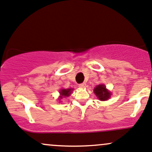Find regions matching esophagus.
I'll return each mask as SVG.
<instances>
[{
  "mask_svg": "<svg viewBox=\"0 0 152 152\" xmlns=\"http://www.w3.org/2000/svg\"><path fill=\"white\" fill-rule=\"evenodd\" d=\"M86 86V83H80V84H79V87L82 88H85Z\"/></svg>",
  "mask_w": 152,
  "mask_h": 152,
  "instance_id": "esophagus-1",
  "label": "esophagus"
}]
</instances>
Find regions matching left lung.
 Instances as JSON below:
<instances>
[{
  "label": "left lung",
  "mask_w": 152,
  "mask_h": 152,
  "mask_svg": "<svg viewBox=\"0 0 152 152\" xmlns=\"http://www.w3.org/2000/svg\"><path fill=\"white\" fill-rule=\"evenodd\" d=\"M94 93L101 101H106L110 97V93L106 89L104 85H99L94 88Z\"/></svg>",
  "instance_id": "8db88e82"
}]
</instances>
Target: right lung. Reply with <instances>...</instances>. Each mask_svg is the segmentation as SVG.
<instances>
[{
	"instance_id": "obj_1",
	"label": "right lung",
	"mask_w": 152,
	"mask_h": 152,
	"mask_svg": "<svg viewBox=\"0 0 152 152\" xmlns=\"http://www.w3.org/2000/svg\"><path fill=\"white\" fill-rule=\"evenodd\" d=\"M72 89H62L61 91H60V94H61V99L64 96V97H67L69 96L70 94H71Z\"/></svg>"
}]
</instances>
